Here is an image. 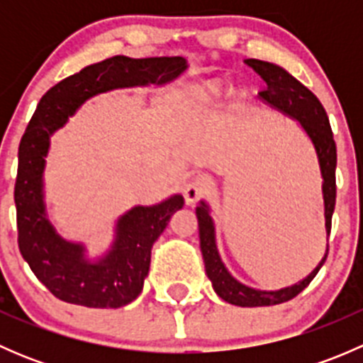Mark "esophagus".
Listing matches in <instances>:
<instances>
[{"label":"esophagus","mask_w":363,"mask_h":363,"mask_svg":"<svg viewBox=\"0 0 363 363\" xmlns=\"http://www.w3.org/2000/svg\"><path fill=\"white\" fill-rule=\"evenodd\" d=\"M207 191V181L202 175H193L188 182H186L184 189H182V195L188 205H193L196 200H200Z\"/></svg>","instance_id":"esophagus-1"}]
</instances>
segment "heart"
Here are the masks:
<instances>
[{
    "label": "heart",
    "instance_id": "heart-1",
    "mask_svg": "<svg viewBox=\"0 0 363 363\" xmlns=\"http://www.w3.org/2000/svg\"><path fill=\"white\" fill-rule=\"evenodd\" d=\"M228 91L230 86L223 80H207L196 89V100L200 101V105L218 104L219 100H223L228 94Z\"/></svg>",
    "mask_w": 363,
    "mask_h": 363
}]
</instances>
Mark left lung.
<instances>
[{"instance_id": "left-lung-1", "label": "left lung", "mask_w": 363, "mask_h": 363, "mask_svg": "<svg viewBox=\"0 0 363 363\" xmlns=\"http://www.w3.org/2000/svg\"><path fill=\"white\" fill-rule=\"evenodd\" d=\"M247 67H251L265 80L267 87L259 91V98L270 107L277 108L286 116L298 121L300 126L307 133V137L313 142L316 149L318 163H320L321 177H323V205H325V228L330 235L332 228V214L335 208V167H337V149H335L334 133H332L330 121L323 105L320 104L316 96L307 89L303 84H300L294 75L277 65L267 63L259 60H246ZM196 218H199V232H200V250H202L205 274L211 279L214 291L221 296L225 302L233 303L240 307H263L276 306V303L288 302L295 298L302 290L309 286L311 281L318 274V270L323 267L325 259L328 256V239L327 251L323 259L318 263L316 269L294 286L283 288L277 291H263L246 286L240 281H237L232 274L226 270L221 256H219L218 246H216V232L214 221L211 218V211L205 202H200L196 207Z\"/></svg>"}]
</instances>
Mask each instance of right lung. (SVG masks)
Listing matches in <instances>:
<instances>
[{
    "label": "right lung",
    "instance_id": "right-lung-1",
    "mask_svg": "<svg viewBox=\"0 0 363 363\" xmlns=\"http://www.w3.org/2000/svg\"><path fill=\"white\" fill-rule=\"evenodd\" d=\"M188 68L184 57L113 56L91 65L50 87L40 100L19 145L13 200L17 242L40 283L54 296L84 307H123L140 295L151 265V250L184 199L174 195L151 207L137 205L117 219L111 251L98 259L82 244L57 235L45 216L43 168L50 135L91 96L117 87L170 82Z\"/></svg>",
    "mask_w": 363,
    "mask_h": 363
}]
</instances>
